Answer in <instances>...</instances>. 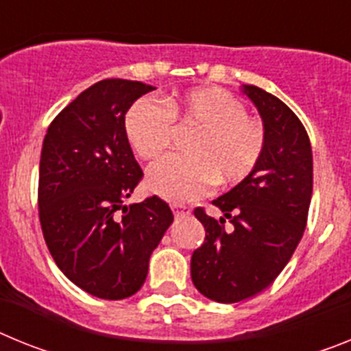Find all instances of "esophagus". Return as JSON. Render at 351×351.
Returning a JSON list of instances; mask_svg holds the SVG:
<instances>
[{
  "label": "esophagus",
  "instance_id": "esophagus-1",
  "mask_svg": "<svg viewBox=\"0 0 351 351\" xmlns=\"http://www.w3.org/2000/svg\"><path fill=\"white\" fill-rule=\"evenodd\" d=\"M172 210L173 214H176V218H184V216L190 214V209H188V207L179 206V204H172Z\"/></svg>",
  "mask_w": 351,
  "mask_h": 351
}]
</instances>
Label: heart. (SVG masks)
I'll use <instances>...</instances> for the list:
<instances>
[{"label": "heart", "mask_w": 351, "mask_h": 351, "mask_svg": "<svg viewBox=\"0 0 351 351\" xmlns=\"http://www.w3.org/2000/svg\"><path fill=\"white\" fill-rule=\"evenodd\" d=\"M172 122L198 132L186 144L188 156H167L149 169L145 188L167 202H190L214 182L237 184L262 160L265 128L225 89H191L167 98L165 107L141 98L126 112V138L142 160H154L172 141Z\"/></svg>", "instance_id": "1"}]
</instances>
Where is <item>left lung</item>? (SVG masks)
<instances>
[{
	"label": "left lung",
	"instance_id": "1",
	"mask_svg": "<svg viewBox=\"0 0 351 351\" xmlns=\"http://www.w3.org/2000/svg\"><path fill=\"white\" fill-rule=\"evenodd\" d=\"M243 91L263 121L262 160L250 178L213 200L223 213L219 221L195 209L206 239L191 255V280L223 304L250 299L280 276L302 239L313 193L311 142L299 117L256 86L244 84Z\"/></svg>",
	"mask_w": 351,
	"mask_h": 351
}]
</instances>
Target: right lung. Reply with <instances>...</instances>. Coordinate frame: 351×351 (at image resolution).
<instances>
[{"label": "right lung", "instance_id": "1", "mask_svg": "<svg viewBox=\"0 0 351 351\" xmlns=\"http://www.w3.org/2000/svg\"><path fill=\"white\" fill-rule=\"evenodd\" d=\"M153 89L138 80H100L54 117L43 138V239L68 280L100 299H126L141 290L151 253L173 221L169 204L156 195L123 206L144 176L126 138L125 116Z\"/></svg>", "mask_w": 351, "mask_h": 351}]
</instances>
